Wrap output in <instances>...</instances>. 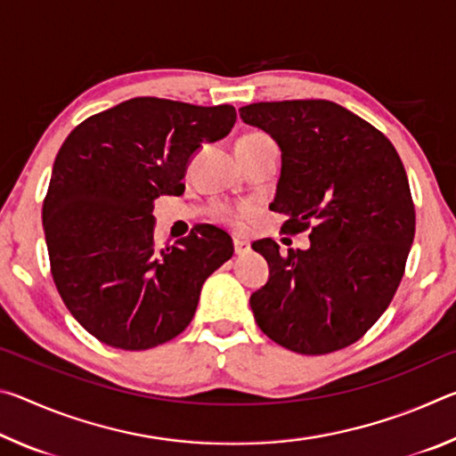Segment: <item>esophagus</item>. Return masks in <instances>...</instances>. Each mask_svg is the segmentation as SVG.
I'll list each match as a JSON object with an SVG mask.
<instances>
[{"instance_id":"34e87169","label":"esophagus","mask_w":456,"mask_h":456,"mask_svg":"<svg viewBox=\"0 0 456 456\" xmlns=\"http://www.w3.org/2000/svg\"><path fill=\"white\" fill-rule=\"evenodd\" d=\"M233 247H235V256H239V257H243L249 253V243L243 241V239H239V237L233 239Z\"/></svg>"}]
</instances>
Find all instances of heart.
<instances>
[{
    "label": "heart",
    "mask_w": 456,
    "mask_h": 456,
    "mask_svg": "<svg viewBox=\"0 0 456 456\" xmlns=\"http://www.w3.org/2000/svg\"><path fill=\"white\" fill-rule=\"evenodd\" d=\"M265 141H272V138H269L265 133H249V134H245L239 142H265ZM217 215L227 221H235L239 215H241V211H233V209H227V207H219Z\"/></svg>",
    "instance_id": "obj_1"
}]
</instances>
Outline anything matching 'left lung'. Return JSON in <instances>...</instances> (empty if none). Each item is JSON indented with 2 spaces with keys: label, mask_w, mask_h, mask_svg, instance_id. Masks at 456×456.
<instances>
[{
  "label": "left lung",
  "mask_w": 456,
  "mask_h": 456,
  "mask_svg": "<svg viewBox=\"0 0 456 456\" xmlns=\"http://www.w3.org/2000/svg\"><path fill=\"white\" fill-rule=\"evenodd\" d=\"M239 117L281 149L269 205L288 215L281 231L310 229V247L288 256L273 239L253 243L269 265L249 299L257 326L297 354L342 350L374 326L404 275L416 217L403 160L380 130L330 100L257 102Z\"/></svg>",
  "instance_id": "left-lung-1"
}]
</instances>
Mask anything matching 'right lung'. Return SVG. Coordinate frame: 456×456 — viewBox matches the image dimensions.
Returning <instances> with one entry per match:
<instances>
[{"label":"right lung","instance_id":"obj_1","mask_svg":"<svg viewBox=\"0 0 456 456\" xmlns=\"http://www.w3.org/2000/svg\"><path fill=\"white\" fill-rule=\"evenodd\" d=\"M235 118L229 104L141 96L86 118L61 144L42 209L52 277L100 342L149 350L179 336L207 277L233 256L213 225L157 247L152 200L183 195L192 154Z\"/></svg>","mask_w":456,"mask_h":456}]
</instances>
